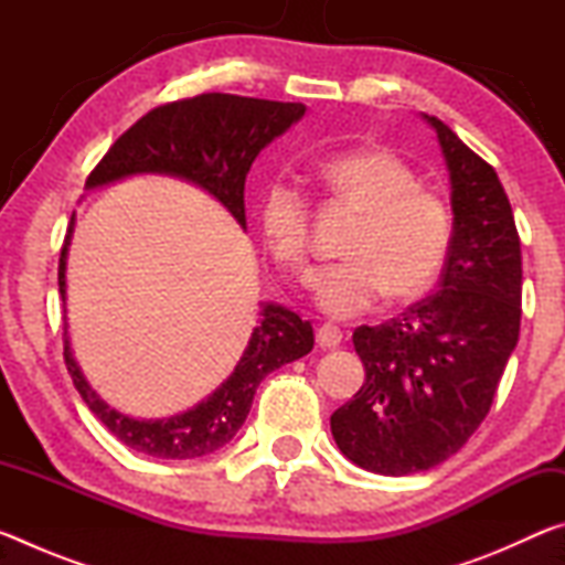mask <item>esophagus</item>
<instances>
[{
  "mask_svg": "<svg viewBox=\"0 0 565 565\" xmlns=\"http://www.w3.org/2000/svg\"><path fill=\"white\" fill-rule=\"evenodd\" d=\"M341 339H343L341 329L331 327V323H323V327L317 331V341H319L321 349H337Z\"/></svg>",
  "mask_w": 565,
  "mask_h": 565,
  "instance_id": "34e87169",
  "label": "esophagus"
}]
</instances>
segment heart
Wrapping results in <instances>:
<instances>
[{
    "label": "heart",
    "mask_w": 565,
    "mask_h": 565,
    "mask_svg": "<svg viewBox=\"0 0 565 565\" xmlns=\"http://www.w3.org/2000/svg\"><path fill=\"white\" fill-rule=\"evenodd\" d=\"M319 177L361 222L353 226L347 262L311 274V294L331 319H353L381 301L424 294L441 271L451 244V209L416 171L386 149H356L323 159ZM264 242L286 271L299 274L309 256V202L289 181H271L259 199Z\"/></svg>",
    "instance_id": "obj_1"
}]
</instances>
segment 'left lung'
I'll list each match as a JSON object with an SVG mask.
<instances>
[{
    "label": "left lung",
    "instance_id": "8db88e82",
    "mask_svg": "<svg viewBox=\"0 0 565 565\" xmlns=\"http://www.w3.org/2000/svg\"><path fill=\"white\" fill-rule=\"evenodd\" d=\"M454 232L438 289L398 319L353 331L366 381L331 414L351 463L381 476L428 471L481 426L521 329V242L491 164L441 119Z\"/></svg>",
    "mask_w": 565,
    "mask_h": 565
}]
</instances>
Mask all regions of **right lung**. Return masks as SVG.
<instances>
[{
  "mask_svg": "<svg viewBox=\"0 0 565 565\" xmlns=\"http://www.w3.org/2000/svg\"><path fill=\"white\" fill-rule=\"evenodd\" d=\"M303 104L236 97V94H199L145 114L131 129L114 141L92 171L87 189L114 181L159 174L189 181L214 196L246 232L244 184L254 159L264 147L299 121ZM76 216L72 214L60 256V294L66 313V259ZM259 323L246 349L222 386L184 414L169 418H134L111 408L84 379L70 343V323L64 321V361L84 404L124 446L134 451L184 461L218 451L236 436L252 411L256 388L271 371L306 356L313 349L311 321L281 303L262 301Z\"/></svg>",
  "mask_w": 565,
  "mask_h": 565,
  "instance_id": "add662e5",
  "label": "right lung"
}]
</instances>
